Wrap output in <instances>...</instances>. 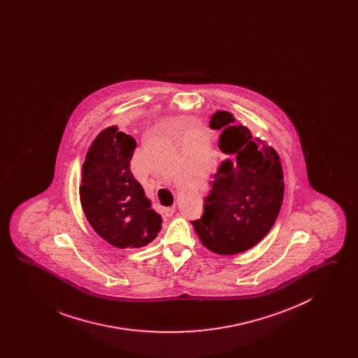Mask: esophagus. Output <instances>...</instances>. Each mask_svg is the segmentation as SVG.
<instances>
[{"instance_id":"esophagus-1","label":"esophagus","mask_w":358,"mask_h":358,"mask_svg":"<svg viewBox=\"0 0 358 358\" xmlns=\"http://www.w3.org/2000/svg\"><path fill=\"white\" fill-rule=\"evenodd\" d=\"M174 212H176V208H174V206H169V208H164V209H162V215H164L165 217H171V216H173Z\"/></svg>"}]
</instances>
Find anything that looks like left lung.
Listing matches in <instances>:
<instances>
[{"label":"left lung","mask_w":358,"mask_h":358,"mask_svg":"<svg viewBox=\"0 0 358 358\" xmlns=\"http://www.w3.org/2000/svg\"><path fill=\"white\" fill-rule=\"evenodd\" d=\"M209 126L222 131L219 149L227 159L215 174L204 215L193 225L209 251L236 255L255 247L276 222L285 193L283 168L276 150L236 123L232 113L217 110Z\"/></svg>","instance_id":"8db88e82"}]
</instances>
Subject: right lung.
<instances>
[{"label":"right lung","mask_w":358,"mask_h":358,"mask_svg":"<svg viewBox=\"0 0 358 358\" xmlns=\"http://www.w3.org/2000/svg\"><path fill=\"white\" fill-rule=\"evenodd\" d=\"M136 148L133 136L108 126L91 142L82 166L79 196L85 219L120 250L148 245L162 228V217L130 171Z\"/></svg>","instance_id":"add662e5"}]
</instances>
